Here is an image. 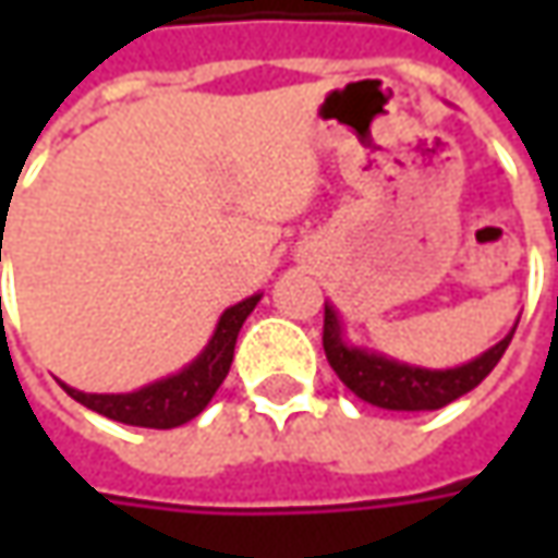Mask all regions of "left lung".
Returning <instances> with one entry per match:
<instances>
[{"label": "left lung", "mask_w": 558, "mask_h": 558, "mask_svg": "<svg viewBox=\"0 0 558 558\" xmlns=\"http://www.w3.org/2000/svg\"><path fill=\"white\" fill-rule=\"evenodd\" d=\"M515 332V329H512ZM512 332L500 344H494L478 360L457 366V369H416L407 363H395L385 356L363 354L341 341V326L332 307H326L323 319V348L335 375L354 391L360 400L381 407V410H440L453 403L457 397L469 395L475 385H482L487 373L506 354Z\"/></svg>", "instance_id": "8db88e82"}]
</instances>
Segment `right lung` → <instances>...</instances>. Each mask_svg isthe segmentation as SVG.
<instances>
[{"mask_svg":"<svg viewBox=\"0 0 558 558\" xmlns=\"http://www.w3.org/2000/svg\"><path fill=\"white\" fill-rule=\"evenodd\" d=\"M257 301H260V294L229 307L220 316L217 332L210 338V344L204 348V354L192 366H185L183 373L155 381L142 391H133V395H83V391H74L68 385H64V391L74 397L76 403L96 410L101 416L114 418V422H123V425L177 428V425L198 416L210 403V397L217 395V388L223 385L226 373L232 366L239 329H242V323L247 319V313L254 311Z\"/></svg>","mask_w":558,"mask_h":558,"instance_id":"add662e5","label":"right lung"}]
</instances>
